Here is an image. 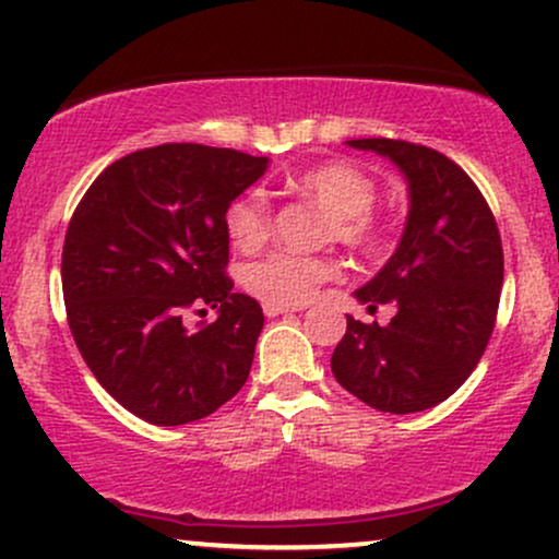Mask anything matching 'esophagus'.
Returning <instances> with one entry per match:
<instances>
[{
  "label": "esophagus",
  "instance_id": "obj_1",
  "mask_svg": "<svg viewBox=\"0 0 559 559\" xmlns=\"http://www.w3.org/2000/svg\"><path fill=\"white\" fill-rule=\"evenodd\" d=\"M299 307H286V305H271V301H265L262 305V312H265L267 318H278V316H288V312H297Z\"/></svg>",
  "mask_w": 559,
  "mask_h": 559
}]
</instances>
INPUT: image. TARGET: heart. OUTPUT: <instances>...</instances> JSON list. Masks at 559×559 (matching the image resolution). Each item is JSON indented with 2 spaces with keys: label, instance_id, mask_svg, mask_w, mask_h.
<instances>
[{
  "label": "heart",
  "instance_id": "b5f03b06",
  "mask_svg": "<svg viewBox=\"0 0 559 559\" xmlns=\"http://www.w3.org/2000/svg\"><path fill=\"white\" fill-rule=\"evenodd\" d=\"M286 186L294 194L318 204L329 217L323 223L325 241H338L357 254H376L386 249L391 239L389 221L373 207L376 181L360 165L331 159L294 173L286 178ZM271 204L258 191H247L228 204L226 234L239 252H258L271 239ZM333 275H336V262L329 258L273 252L243 267L241 284L262 301L297 307Z\"/></svg>",
  "mask_w": 559,
  "mask_h": 559
}]
</instances>
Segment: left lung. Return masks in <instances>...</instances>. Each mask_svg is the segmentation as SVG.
<instances>
[{"label": "left lung", "mask_w": 559, "mask_h": 559, "mask_svg": "<svg viewBox=\"0 0 559 559\" xmlns=\"http://www.w3.org/2000/svg\"><path fill=\"white\" fill-rule=\"evenodd\" d=\"M346 144L400 165L409 215L383 271L355 292L368 310L394 301L396 316L389 325L346 318L331 370L368 407L420 413L452 396L484 357L504 278L502 239L489 202L447 155L402 139Z\"/></svg>", "instance_id": "left-lung-1"}]
</instances>
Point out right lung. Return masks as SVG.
Returning <instances> with one entry per match:
<instances>
[{
	"instance_id": "add662e5",
	"label": "right lung",
	"mask_w": 559,
	"mask_h": 559,
	"mask_svg": "<svg viewBox=\"0 0 559 559\" xmlns=\"http://www.w3.org/2000/svg\"><path fill=\"white\" fill-rule=\"evenodd\" d=\"M267 157L159 144L115 159L75 207L62 297L96 381L136 418L183 426L239 394L262 331L258 299L234 292L226 210ZM218 307L189 332L186 311Z\"/></svg>"
}]
</instances>
